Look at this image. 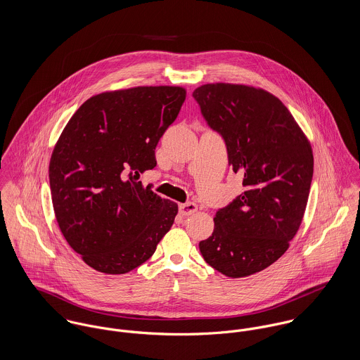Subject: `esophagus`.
Listing matches in <instances>:
<instances>
[{"instance_id":"34e87169","label":"esophagus","mask_w":360,"mask_h":360,"mask_svg":"<svg viewBox=\"0 0 360 360\" xmlns=\"http://www.w3.org/2000/svg\"><path fill=\"white\" fill-rule=\"evenodd\" d=\"M197 209H198V206L195 205L194 202H187V204H181L179 206V210H180L181 216H190V214L195 213Z\"/></svg>"}]
</instances>
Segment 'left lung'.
<instances>
[{"label":"left lung","mask_w":360,"mask_h":360,"mask_svg":"<svg viewBox=\"0 0 360 360\" xmlns=\"http://www.w3.org/2000/svg\"><path fill=\"white\" fill-rule=\"evenodd\" d=\"M193 97L227 148L245 191L219 209L200 243L206 263L233 278L274 263L295 237L308 204L313 154L301 127L277 97L250 86L216 83Z\"/></svg>","instance_id":"1"}]
</instances>
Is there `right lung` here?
I'll return each instance as SVG.
<instances>
[{
    "label": "right lung",
    "mask_w": 360,
    "mask_h": 360,
    "mask_svg": "<svg viewBox=\"0 0 360 360\" xmlns=\"http://www.w3.org/2000/svg\"><path fill=\"white\" fill-rule=\"evenodd\" d=\"M186 100L183 87H134L83 103L50 160L52 205L75 252L97 271L127 273L154 255L177 204L160 198L140 173Z\"/></svg>",
    "instance_id": "right-lung-1"
}]
</instances>
